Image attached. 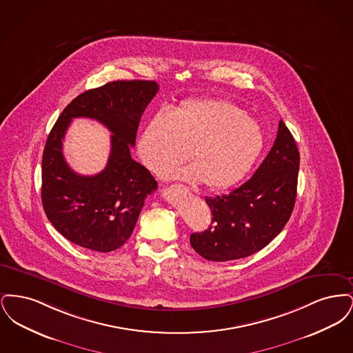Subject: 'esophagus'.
I'll list each match as a JSON object with an SVG mask.
<instances>
[{"label": "esophagus", "mask_w": 353, "mask_h": 353, "mask_svg": "<svg viewBox=\"0 0 353 353\" xmlns=\"http://www.w3.org/2000/svg\"><path fill=\"white\" fill-rule=\"evenodd\" d=\"M177 188H180V189H183V190H185V192H186V190H188V188H186V186H183V185H177Z\"/></svg>", "instance_id": "1"}]
</instances>
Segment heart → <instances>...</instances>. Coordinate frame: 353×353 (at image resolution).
I'll use <instances>...</instances> for the list:
<instances>
[{
	"mask_svg": "<svg viewBox=\"0 0 353 353\" xmlns=\"http://www.w3.org/2000/svg\"><path fill=\"white\" fill-rule=\"evenodd\" d=\"M263 145L261 127L233 103L192 99L169 114H156L139 137L137 153L145 168L163 176L188 151L192 164L170 177L225 189L246 176Z\"/></svg>",
	"mask_w": 353,
	"mask_h": 353,
	"instance_id": "obj_1",
	"label": "heart"
}]
</instances>
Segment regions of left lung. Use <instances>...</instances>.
Here are the masks:
<instances>
[{
  "mask_svg": "<svg viewBox=\"0 0 353 353\" xmlns=\"http://www.w3.org/2000/svg\"><path fill=\"white\" fill-rule=\"evenodd\" d=\"M299 161L296 143L281 120L274 145L252 179L226 194L205 199L210 225L190 234L192 248L208 261L225 262L268 246L294 210Z\"/></svg>",
  "mask_w": 353,
  "mask_h": 353,
  "instance_id": "8db88e82",
  "label": "left lung"
}]
</instances>
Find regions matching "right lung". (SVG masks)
Listing matches in <instances>:
<instances>
[{
    "label": "right lung",
    "mask_w": 353,
    "mask_h": 353,
    "mask_svg": "<svg viewBox=\"0 0 353 353\" xmlns=\"http://www.w3.org/2000/svg\"><path fill=\"white\" fill-rule=\"evenodd\" d=\"M159 91L153 81H115L84 91L62 111L42 156V205L52 226L72 243L94 252L123 246L134 232L144 200L157 181L131 157L139 123ZM74 117L95 118L112 135L106 168L82 176L68 167L63 139Z\"/></svg>",
    "instance_id": "add662e5"
}]
</instances>
